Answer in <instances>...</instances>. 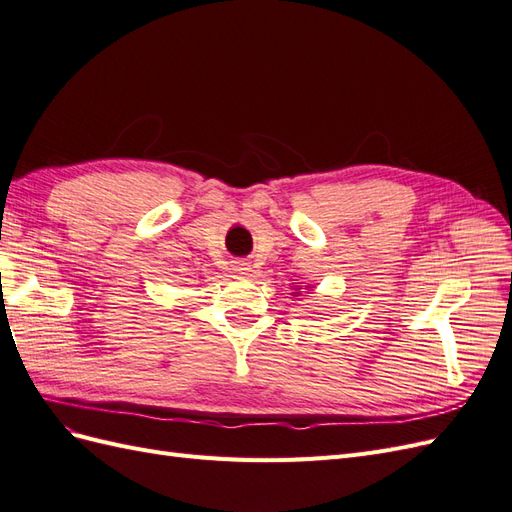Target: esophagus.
<instances>
[{
	"mask_svg": "<svg viewBox=\"0 0 512 512\" xmlns=\"http://www.w3.org/2000/svg\"><path fill=\"white\" fill-rule=\"evenodd\" d=\"M232 271H235V273L250 271V262H245V260H232Z\"/></svg>",
	"mask_w": 512,
	"mask_h": 512,
	"instance_id": "esophagus-1",
	"label": "esophagus"
}]
</instances>
